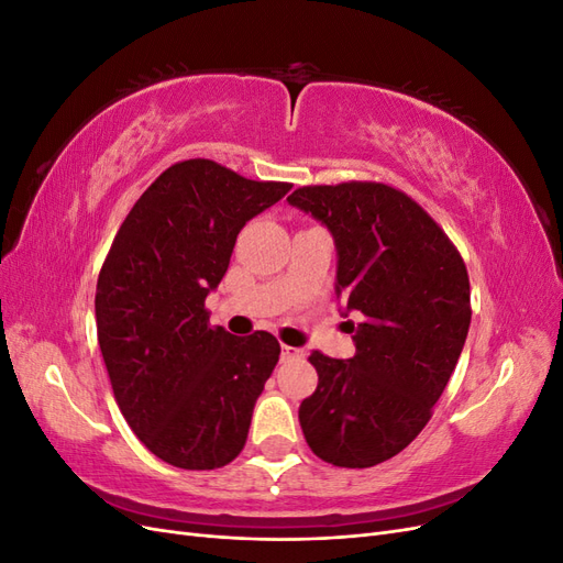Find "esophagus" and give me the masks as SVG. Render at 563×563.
Here are the masks:
<instances>
[{"label": "esophagus", "instance_id": "1", "mask_svg": "<svg viewBox=\"0 0 563 563\" xmlns=\"http://www.w3.org/2000/svg\"><path fill=\"white\" fill-rule=\"evenodd\" d=\"M300 356H305L302 354V350H296V347H288V345H282V360H300Z\"/></svg>", "mask_w": 563, "mask_h": 563}]
</instances>
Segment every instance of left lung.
I'll return each mask as SVG.
<instances>
[{
	"label": "left lung",
	"mask_w": 563,
	"mask_h": 563,
	"mask_svg": "<svg viewBox=\"0 0 563 563\" xmlns=\"http://www.w3.org/2000/svg\"><path fill=\"white\" fill-rule=\"evenodd\" d=\"M288 203L331 230L335 294L362 314L347 321L352 360L308 356L319 385L300 404V428L327 463L373 467L432 418L470 329L467 267L434 218L391 185H302Z\"/></svg>",
	"instance_id": "1"
}]
</instances>
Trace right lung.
<instances>
[{
	"mask_svg": "<svg viewBox=\"0 0 563 563\" xmlns=\"http://www.w3.org/2000/svg\"><path fill=\"white\" fill-rule=\"evenodd\" d=\"M288 190L213 159L176 162L114 234L96 286L98 345L119 411L168 465L216 470L246 444L282 347L267 331L211 327L203 300L246 220Z\"/></svg>",
	"mask_w": 563,
	"mask_h": 563,
	"instance_id": "obj_1",
	"label": "right lung"
}]
</instances>
